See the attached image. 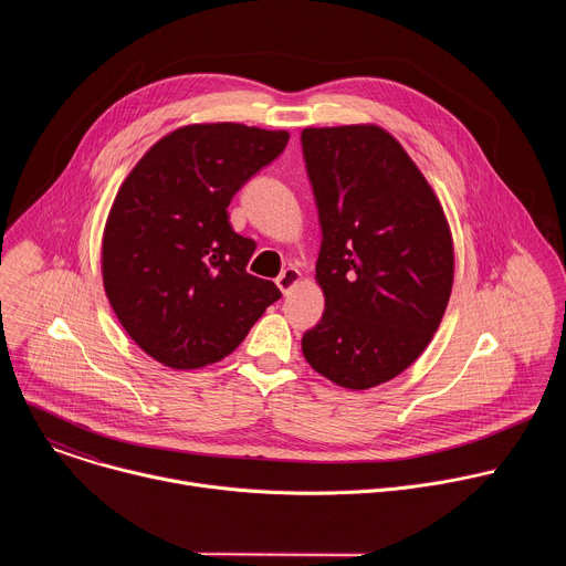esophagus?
Wrapping results in <instances>:
<instances>
[{
    "instance_id": "obj_1",
    "label": "esophagus",
    "mask_w": 566,
    "mask_h": 566,
    "mask_svg": "<svg viewBox=\"0 0 566 566\" xmlns=\"http://www.w3.org/2000/svg\"><path fill=\"white\" fill-rule=\"evenodd\" d=\"M300 280H302L300 271H297L295 266H289V269H284V271L280 273V277L275 280V284H277V289H280L284 295H289V293L300 284Z\"/></svg>"
}]
</instances>
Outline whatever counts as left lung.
<instances>
[{
  "mask_svg": "<svg viewBox=\"0 0 566 566\" xmlns=\"http://www.w3.org/2000/svg\"><path fill=\"white\" fill-rule=\"evenodd\" d=\"M322 247L325 313L306 363L345 389L406 371L439 329L454 282L448 217L410 154L374 123L304 127Z\"/></svg>",
  "mask_w": 566,
  "mask_h": 566,
  "instance_id": "8db88e82",
  "label": "left lung"
}]
</instances>
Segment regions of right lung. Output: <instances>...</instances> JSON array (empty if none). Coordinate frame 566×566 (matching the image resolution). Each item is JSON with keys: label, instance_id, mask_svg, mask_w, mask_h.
I'll return each mask as SVG.
<instances>
[{"label": "right lung", "instance_id": "obj_1", "mask_svg": "<svg viewBox=\"0 0 566 566\" xmlns=\"http://www.w3.org/2000/svg\"><path fill=\"white\" fill-rule=\"evenodd\" d=\"M286 143V129L184 125L118 188L103 232V286L127 336L160 365L219 363L282 297L247 273L255 241L232 230L226 208Z\"/></svg>", "mask_w": 566, "mask_h": 566}]
</instances>
